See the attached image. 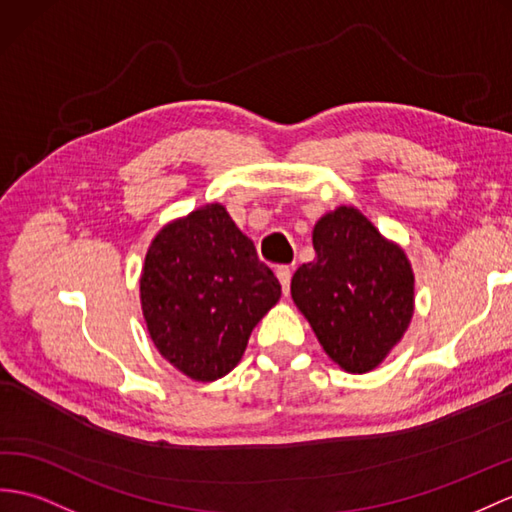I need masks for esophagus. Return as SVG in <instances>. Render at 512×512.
<instances>
[{
  "mask_svg": "<svg viewBox=\"0 0 512 512\" xmlns=\"http://www.w3.org/2000/svg\"><path fill=\"white\" fill-rule=\"evenodd\" d=\"M276 276H278V280L282 284V293L289 295V289H291V267H286V265L278 267Z\"/></svg>",
  "mask_w": 512,
  "mask_h": 512,
  "instance_id": "esophagus-1",
  "label": "esophagus"
}]
</instances>
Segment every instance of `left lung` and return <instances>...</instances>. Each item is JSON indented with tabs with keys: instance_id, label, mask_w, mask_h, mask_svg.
Returning a JSON list of instances; mask_svg holds the SVG:
<instances>
[{
	"instance_id": "left-lung-1",
	"label": "left lung",
	"mask_w": 512,
	"mask_h": 512,
	"mask_svg": "<svg viewBox=\"0 0 512 512\" xmlns=\"http://www.w3.org/2000/svg\"><path fill=\"white\" fill-rule=\"evenodd\" d=\"M313 247L317 258L293 273L295 306L341 369H376L413 319L410 260L354 206L323 215Z\"/></svg>"
}]
</instances>
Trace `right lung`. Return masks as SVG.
Here are the masks:
<instances>
[{"label":"right lung","mask_w":512,"mask_h":512,"mask_svg":"<svg viewBox=\"0 0 512 512\" xmlns=\"http://www.w3.org/2000/svg\"><path fill=\"white\" fill-rule=\"evenodd\" d=\"M282 286L221 204L167 223L149 245L141 308L156 350L184 376L230 373Z\"/></svg>","instance_id":"1"}]
</instances>
